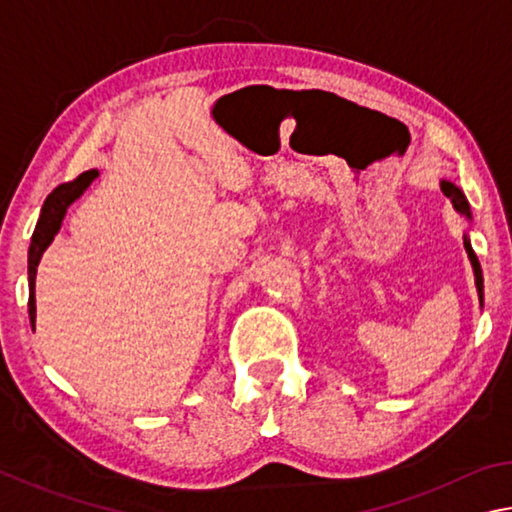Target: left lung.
<instances>
[{
  "mask_svg": "<svg viewBox=\"0 0 512 512\" xmlns=\"http://www.w3.org/2000/svg\"><path fill=\"white\" fill-rule=\"evenodd\" d=\"M440 189H443V194L449 198V201H452L454 210H456L458 214H461V216H465L467 221H472L470 203H467V198H465V194L461 192V189H458L454 183H449V180H440ZM463 246H465V253H467V257H470V264H472V271H474L476 293H479V302H481V307H483V273H481V264H479V259H476L474 250H472L470 235H467V232L463 235Z\"/></svg>",
  "mask_w": 512,
  "mask_h": 512,
  "instance_id": "obj_1",
  "label": "left lung"
}]
</instances>
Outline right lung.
I'll return each instance as SVG.
<instances>
[{"label": "right lung", "instance_id": "right-lung-1", "mask_svg": "<svg viewBox=\"0 0 512 512\" xmlns=\"http://www.w3.org/2000/svg\"><path fill=\"white\" fill-rule=\"evenodd\" d=\"M97 178H99L97 169L85 171L74 180V183L56 187L54 192L47 196L45 205H42L40 219L36 223V230H33L31 246H29V320L33 329H36V273H38L40 259L60 232V225H63L69 205L79 201V198L85 194V189H88Z\"/></svg>", "mask_w": 512, "mask_h": 512}]
</instances>
